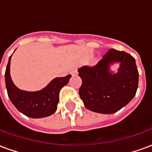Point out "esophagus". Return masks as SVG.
Masks as SVG:
<instances>
[{"instance_id":"34e87169","label":"esophagus","mask_w":152,"mask_h":152,"mask_svg":"<svg viewBox=\"0 0 152 152\" xmlns=\"http://www.w3.org/2000/svg\"><path fill=\"white\" fill-rule=\"evenodd\" d=\"M71 74H72V76H76V75H77V70L72 69V72H71Z\"/></svg>"}]
</instances>
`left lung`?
I'll list each match as a JSON object with an SVG mask.
<instances>
[{
  "instance_id": "8db88e82",
  "label": "left lung",
  "mask_w": 152,
  "mask_h": 152,
  "mask_svg": "<svg viewBox=\"0 0 152 152\" xmlns=\"http://www.w3.org/2000/svg\"><path fill=\"white\" fill-rule=\"evenodd\" d=\"M120 63L116 73L110 66ZM82 85L79 94L84 105L92 112L112 114L130 102L137 92L138 72L135 59L124 51L111 49L94 66L78 69Z\"/></svg>"
}]
</instances>
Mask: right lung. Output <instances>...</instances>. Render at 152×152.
I'll return each instance as SVG.
<instances>
[{"label":"right lung","instance_id":"1","mask_svg":"<svg viewBox=\"0 0 152 152\" xmlns=\"http://www.w3.org/2000/svg\"><path fill=\"white\" fill-rule=\"evenodd\" d=\"M11 57L12 55L9 58L5 77L6 89L12 103L19 112L28 117L43 118L53 114L57 110L60 90L68 83L72 76L54 78L46 87L39 91L22 90L14 84L10 76Z\"/></svg>","mask_w":152,"mask_h":152}]
</instances>
